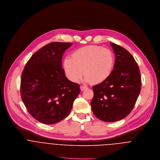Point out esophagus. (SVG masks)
<instances>
[{
	"label": "esophagus",
	"instance_id": "esophagus-1",
	"mask_svg": "<svg viewBox=\"0 0 160 160\" xmlns=\"http://www.w3.org/2000/svg\"><path fill=\"white\" fill-rule=\"evenodd\" d=\"M80 88H81V91H84V89H87V86H80Z\"/></svg>",
	"mask_w": 160,
	"mask_h": 160
}]
</instances>
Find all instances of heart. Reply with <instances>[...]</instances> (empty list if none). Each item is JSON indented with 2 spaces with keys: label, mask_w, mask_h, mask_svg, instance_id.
I'll list each match as a JSON object with an SVG mask.
<instances>
[{
  "label": "heart",
  "mask_w": 160,
  "mask_h": 160,
  "mask_svg": "<svg viewBox=\"0 0 160 160\" xmlns=\"http://www.w3.org/2000/svg\"><path fill=\"white\" fill-rule=\"evenodd\" d=\"M115 57L108 48L88 45L75 50L71 58L63 61V69L71 81L77 82L82 76L86 81L98 84L105 81L112 73Z\"/></svg>",
  "instance_id": "heart-1"
}]
</instances>
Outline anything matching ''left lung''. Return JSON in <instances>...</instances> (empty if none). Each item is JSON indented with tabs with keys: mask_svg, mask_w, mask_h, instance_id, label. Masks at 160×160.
Here are the masks:
<instances>
[{
	"mask_svg": "<svg viewBox=\"0 0 160 160\" xmlns=\"http://www.w3.org/2000/svg\"><path fill=\"white\" fill-rule=\"evenodd\" d=\"M110 44L115 55L114 68L107 79L92 86L91 106L98 119L113 122L124 118L133 109L141 91V78L133 56L124 48Z\"/></svg>",
	"mask_w": 160,
	"mask_h": 160,
	"instance_id": "8db88e82",
	"label": "left lung"
}]
</instances>
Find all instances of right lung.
<instances>
[{
    "label": "right lung",
    "mask_w": 160,
    "mask_h": 160,
    "mask_svg": "<svg viewBox=\"0 0 160 160\" xmlns=\"http://www.w3.org/2000/svg\"><path fill=\"white\" fill-rule=\"evenodd\" d=\"M72 45H46L31 56L22 73V100L29 114L41 123L54 124L66 118L80 92L79 85L67 78L62 66V55Z\"/></svg>",
    "instance_id": "obj_1"
}]
</instances>
